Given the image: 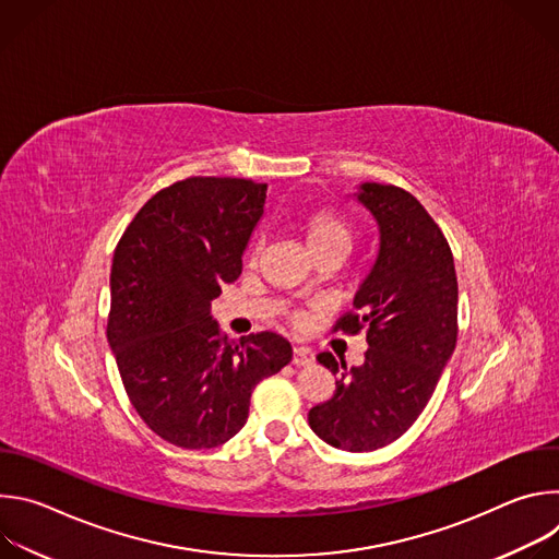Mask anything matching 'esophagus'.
<instances>
[{"mask_svg": "<svg viewBox=\"0 0 559 559\" xmlns=\"http://www.w3.org/2000/svg\"><path fill=\"white\" fill-rule=\"evenodd\" d=\"M311 362H313V358H311V354L307 349L294 347V354H292V365L294 367H305V365H311Z\"/></svg>", "mask_w": 559, "mask_h": 559, "instance_id": "1", "label": "esophagus"}]
</instances>
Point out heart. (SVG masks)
Masks as SVG:
<instances>
[{"mask_svg":"<svg viewBox=\"0 0 559 559\" xmlns=\"http://www.w3.org/2000/svg\"><path fill=\"white\" fill-rule=\"evenodd\" d=\"M300 234L305 238V246H307L309 254L336 250L347 257V252L352 250V243H354V231H352L349 223L330 210H318V212H311L309 216H305L300 223ZM257 254H259V248L254 246L250 252V259L254 261Z\"/></svg>","mask_w":559,"mask_h":559,"instance_id":"b5f03b06","label":"heart"}]
</instances>
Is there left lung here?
<instances>
[{
    "mask_svg": "<svg viewBox=\"0 0 559 559\" xmlns=\"http://www.w3.org/2000/svg\"><path fill=\"white\" fill-rule=\"evenodd\" d=\"M376 223V252L336 330H367L365 362L318 354L336 380L309 409L311 431L362 453L401 438L427 407L457 338V278L449 243L420 201L395 186L360 183L349 194Z\"/></svg>",
    "mask_w": 559,
    "mask_h": 559,
    "instance_id": "1",
    "label": "left lung"
}]
</instances>
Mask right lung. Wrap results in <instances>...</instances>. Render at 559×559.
<instances>
[{
  "mask_svg": "<svg viewBox=\"0 0 559 559\" xmlns=\"http://www.w3.org/2000/svg\"><path fill=\"white\" fill-rule=\"evenodd\" d=\"M267 183L192 177L132 218L110 272L108 343L130 403L170 444L214 449L243 429L254 386L292 360L274 334L227 341L212 318L241 276Z\"/></svg>",
  "mask_w": 559,
  "mask_h": 559,
  "instance_id": "right-lung-1",
  "label": "right lung"
}]
</instances>
